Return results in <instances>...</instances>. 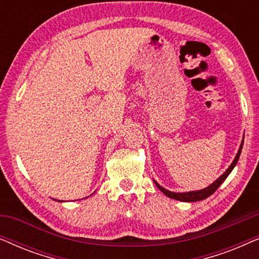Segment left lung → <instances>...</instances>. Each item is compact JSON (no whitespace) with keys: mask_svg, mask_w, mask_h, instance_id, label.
Returning a JSON list of instances; mask_svg holds the SVG:
<instances>
[{"mask_svg":"<svg viewBox=\"0 0 259 259\" xmlns=\"http://www.w3.org/2000/svg\"><path fill=\"white\" fill-rule=\"evenodd\" d=\"M243 144H244V137H243V140L242 143H240V146H239V150L237 152L235 159H233V161L231 162V165L229 166L228 169L223 173V175L219 177L217 180H214L213 183L211 184V185H208L207 187H205L203 190H198V191H190V192H172V191H168L164 189V187L159 185V184L153 180L155 185L159 190L161 191L162 193L165 194V196H167L168 198H172V199H176V200H180V201H186V203H192V201H199V200H203V199H206L207 197H210L212 193L215 192V190L218 189L219 186L222 185L223 182L228 178L230 173L232 172V169L235 168V166L237 165V162H238V159H239V155L242 153V148H243Z\"/></svg>","mask_w":259,"mask_h":259,"instance_id":"obj_1","label":"left lung"}]
</instances>
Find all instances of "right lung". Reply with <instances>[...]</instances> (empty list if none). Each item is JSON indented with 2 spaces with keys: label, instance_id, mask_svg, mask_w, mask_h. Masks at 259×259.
I'll return each instance as SVG.
<instances>
[{
  "label": "right lung",
  "instance_id": "1",
  "mask_svg": "<svg viewBox=\"0 0 259 259\" xmlns=\"http://www.w3.org/2000/svg\"><path fill=\"white\" fill-rule=\"evenodd\" d=\"M59 201H60V200H59ZM61 201H62V200H61Z\"/></svg>",
  "mask_w": 259,
  "mask_h": 259
}]
</instances>
